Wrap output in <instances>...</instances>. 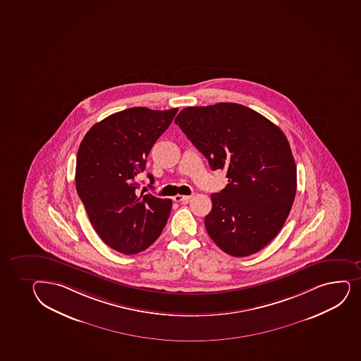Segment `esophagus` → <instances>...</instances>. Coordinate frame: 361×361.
Returning <instances> with one entry per match:
<instances>
[{"instance_id": "1", "label": "esophagus", "mask_w": 361, "mask_h": 361, "mask_svg": "<svg viewBox=\"0 0 361 361\" xmlns=\"http://www.w3.org/2000/svg\"><path fill=\"white\" fill-rule=\"evenodd\" d=\"M192 198V195H180V194H178V195H175L174 202H187L190 199Z\"/></svg>"}]
</instances>
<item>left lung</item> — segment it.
<instances>
[{
	"label": "left lung",
	"instance_id": "obj_1",
	"mask_svg": "<svg viewBox=\"0 0 361 361\" xmlns=\"http://www.w3.org/2000/svg\"><path fill=\"white\" fill-rule=\"evenodd\" d=\"M212 171L229 183L211 194L206 231L223 252L252 255L286 221L297 190V167L286 136L254 109L233 102L187 107L175 118Z\"/></svg>",
	"mask_w": 361,
	"mask_h": 361
}]
</instances>
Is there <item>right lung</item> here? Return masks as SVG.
Wrapping results in <instances>:
<instances>
[{
	"mask_svg": "<svg viewBox=\"0 0 361 361\" xmlns=\"http://www.w3.org/2000/svg\"><path fill=\"white\" fill-rule=\"evenodd\" d=\"M178 109L132 107L107 116L85 133L78 147L75 183L90 223L116 252H143L159 238L171 199L138 192V175ZM152 187L154 176L147 174Z\"/></svg>",
	"mask_w": 361,
	"mask_h": 361,
	"instance_id": "obj_1",
	"label": "right lung"
}]
</instances>
